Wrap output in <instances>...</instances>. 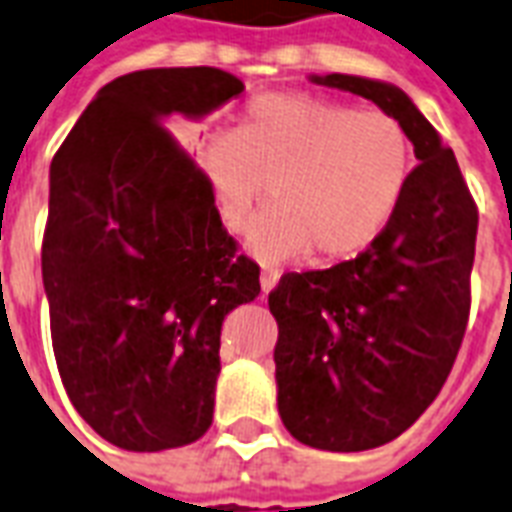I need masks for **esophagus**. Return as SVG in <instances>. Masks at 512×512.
<instances>
[{"label":"esophagus","mask_w":512,"mask_h":512,"mask_svg":"<svg viewBox=\"0 0 512 512\" xmlns=\"http://www.w3.org/2000/svg\"><path fill=\"white\" fill-rule=\"evenodd\" d=\"M278 280H280V272L278 270H264L261 272V294H264V297H267V294H270L272 288L278 286Z\"/></svg>","instance_id":"esophagus-1"}]
</instances>
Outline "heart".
<instances>
[{
	"mask_svg": "<svg viewBox=\"0 0 512 512\" xmlns=\"http://www.w3.org/2000/svg\"><path fill=\"white\" fill-rule=\"evenodd\" d=\"M194 161L226 232H242L275 180L278 207L253 226L245 248L264 264L318 251L359 256L386 232L413 175L405 126L386 110H351L310 94L253 99L234 132L205 134Z\"/></svg>",
	"mask_w": 512,
	"mask_h": 512,
	"instance_id": "b5f03b06",
	"label": "heart"
}]
</instances>
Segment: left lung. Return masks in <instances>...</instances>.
Masks as SVG:
<instances>
[{
  "mask_svg": "<svg viewBox=\"0 0 512 512\" xmlns=\"http://www.w3.org/2000/svg\"><path fill=\"white\" fill-rule=\"evenodd\" d=\"M405 126L421 161L386 232L332 270L288 272L278 321V413L291 437L334 453L397 440L440 394L470 315L478 210L451 148L394 83L310 75Z\"/></svg>",
  "mask_w": 512,
  "mask_h": 512,
  "instance_id": "1",
  "label": "left lung"
}]
</instances>
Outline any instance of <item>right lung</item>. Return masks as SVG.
Returning a JSON list of instances; mask_svg holds the SVG:
<instances>
[{
	"label": "right lung",
	"mask_w": 512,
	"mask_h": 512,
	"mask_svg": "<svg viewBox=\"0 0 512 512\" xmlns=\"http://www.w3.org/2000/svg\"><path fill=\"white\" fill-rule=\"evenodd\" d=\"M242 88L215 67L129 72L96 91L51 161L53 353L75 410L124 451H167L210 429L221 326L261 291L259 267L164 129L202 121Z\"/></svg>",
	"instance_id": "add662e5"
}]
</instances>
